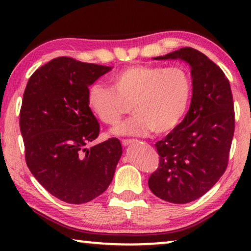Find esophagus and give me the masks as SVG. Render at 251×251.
Instances as JSON below:
<instances>
[{
  "instance_id": "1",
  "label": "esophagus",
  "mask_w": 251,
  "mask_h": 251,
  "mask_svg": "<svg viewBox=\"0 0 251 251\" xmlns=\"http://www.w3.org/2000/svg\"><path fill=\"white\" fill-rule=\"evenodd\" d=\"M134 142H135L134 139H122V145L123 146H128L129 144L134 143Z\"/></svg>"
}]
</instances>
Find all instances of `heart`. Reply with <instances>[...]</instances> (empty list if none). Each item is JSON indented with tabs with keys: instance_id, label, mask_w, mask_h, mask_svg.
<instances>
[{
	"instance_id": "obj_1",
	"label": "heart",
	"mask_w": 251,
	"mask_h": 251,
	"mask_svg": "<svg viewBox=\"0 0 251 251\" xmlns=\"http://www.w3.org/2000/svg\"><path fill=\"white\" fill-rule=\"evenodd\" d=\"M109 84H92L87 105L97 120L115 126L130 104L134 115L114 129L117 135L169 133L184 120L193 95L192 78L179 66H126L110 76Z\"/></svg>"
}]
</instances>
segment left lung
Masks as SVG:
<instances>
[{"label": "left lung", "instance_id": "left-lung-1", "mask_svg": "<svg viewBox=\"0 0 251 251\" xmlns=\"http://www.w3.org/2000/svg\"><path fill=\"white\" fill-rule=\"evenodd\" d=\"M176 58L192 69V103L184 121L155 144L159 164L148 186L163 201L187 203L205 195L226 171L235 108L228 78L205 54L182 48L155 59Z\"/></svg>", "mask_w": 251, "mask_h": 251}]
</instances>
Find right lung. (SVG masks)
I'll return each mask as SVG.
<instances>
[{
	"label": "right lung",
	"instance_id": "obj_1",
	"mask_svg": "<svg viewBox=\"0 0 251 251\" xmlns=\"http://www.w3.org/2000/svg\"><path fill=\"white\" fill-rule=\"evenodd\" d=\"M110 70L69 56L53 58L29 77L20 110L25 160L37 181L61 201L84 203L104 193L122 156L117 138L87 148L100 123L88 86Z\"/></svg>",
	"mask_w": 251,
	"mask_h": 251
}]
</instances>
